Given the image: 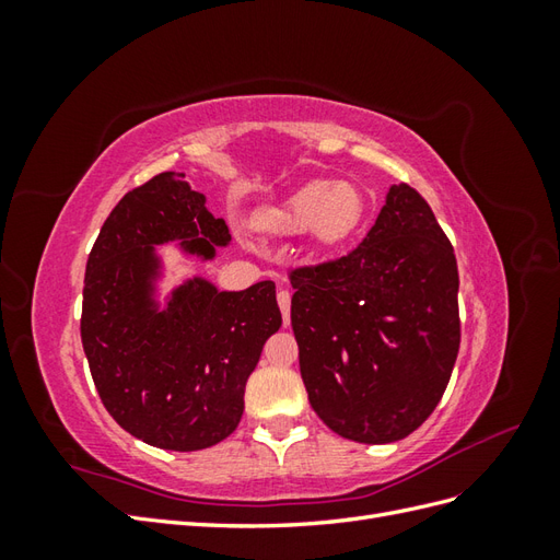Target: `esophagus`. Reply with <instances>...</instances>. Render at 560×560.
<instances>
[{"instance_id":"obj_1","label":"esophagus","mask_w":560,"mask_h":560,"mask_svg":"<svg viewBox=\"0 0 560 560\" xmlns=\"http://www.w3.org/2000/svg\"><path fill=\"white\" fill-rule=\"evenodd\" d=\"M278 306H280V311H282V322H284V327H290V306H292V296H290V292H278Z\"/></svg>"}]
</instances>
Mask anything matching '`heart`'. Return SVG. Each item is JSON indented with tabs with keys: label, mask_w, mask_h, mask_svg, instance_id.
Wrapping results in <instances>:
<instances>
[{
	"label": "heart",
	"mask_w": 560,
	"mask_h": 560,
	"mask_svg": "<svg viewBox=\"0 0 560 560\" xmlns=\"http://www.w3.org/2000/svg\"><path fill=\"white\" fill-rule=\"evenodd\" d=\"M366 196L352 182L317 179L254 217V224L273 235L313 233L322 247H336L360 229Z\"/></svg>",
	"instance_id": "obj_1"
}]
</instances>
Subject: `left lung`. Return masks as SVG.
<instances>
[{"instance_id": "left-lung-1", "label": "left lung", "mask_w": 560, "mask_h": 560, "mask_svg": "<svg viewBox=\"0 0 560 560\" xmlns=\"http://www.w3.org/2000/svg\"><path fill=\"white\" fill-rule=\"evenodd\" d=\"M290 280L301 378L322 422L360 444L418 430L460 348L455 254L425 198L393 184L358 247Z\"/></svg>"}]
</instances>
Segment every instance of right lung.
Returning a JSON list of instances; mask_svg holds the SVG:
<instances>
[{
    "instance_id": "1",
    "label": "right lung",
    "mask_w": 560,
    "mask_h": 560,
    "mask_svg": "<svg viewBox=\"0 0 560 560\" xmlns=\"http://www.w3.org/2000/svg\"><path fill=\"white\" fill-rule=\"evenodd\" d=\"M184 173L128 191L100 229L83 278L81 343L109 416L144 444L200 451L238 428L245 383L282 315L276 282L219 292L194 276L161 299L159 245L212 261L231 243Z\"/></svg>"
}]
</instances>
